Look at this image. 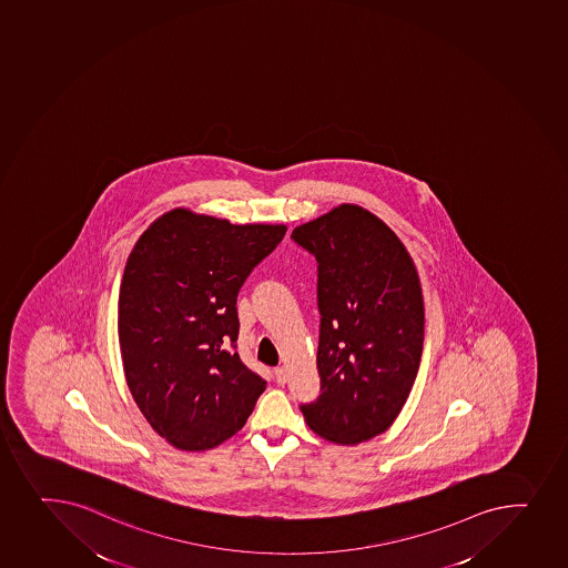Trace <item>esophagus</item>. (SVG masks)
Returning a JSON list of instances; mask_svg holds the SVG:
<instances>
[{"instance_id":"34e87169","label":"esophagus","mask_w":568,"mask_h":568,"mask_svg":"<svg viewBox=\"0 0 568 568\" xmlns=\"http://www.w3.org/2000/svg\"><path fill=\"white\" fill-rule=\"evenodd\" d=\"M275 377H276V383H281V385H284V383L287 382L286 368H284V366H276Z\"/></svg>"}]
</instances>
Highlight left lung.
Here are the masks:
<instances>
[{
	"mask_svg": "<svg viewBox=\"0 0 568 568\" xmlns=\"http://www.w3.org/2000/svg\"><path fill=\"white\" fill-rule=\"evenodd\" d=\"M317 262L322 393L301 404L317 436L357 445L395 423L417 377L424 301L396 233L371 211L342 203L295 227Z\"/></svg>",
	"mask_w": 568,
	"mask_h": 568,
	"instance_id": "1",
	"label": "left lung"
}]
</instances>
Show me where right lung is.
Instances as JSON below:
<instances>
[{"label":"right lung","mask_w":568,"mask_h":568,"mask_svg":"<svg viewBox=\"0 0 568 568\" xmlns=\"http://www.w3.org/2000/svg\"><path fill=\"white\" fill-rule=\"evenodd\" d=\"M284 224H230L172 210L145 230L120 287L126 385L151 428L205 450L243 428L267 382L237 353V293L286 235Z\"/></svg>","instance_id":"add662e5"}]
</instances>
